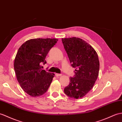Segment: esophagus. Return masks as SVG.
I'll list each match as a JSON object with an SVG mask.
<instances>
[{
    "label": "esophagus",
    "instance_id": "esophagus-1",
    "mask_svg": "<svg viewBox=\"0 0 122 122\" xmlns=\"http://www.w3.org/2000/svg\"><path fill=\"white\" fill-rule=\"evenodd\" d=\"M55 75H56V77H59V76H61L62 75V74H58V73H56Z\"/></svg>",
    "mask_w": 122,
    "mask_h": 122
}]
</instances>
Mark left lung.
I'll return each instance as SVG.
<instances>
[{
  "label": "left lung",
  "instance_id": "8db88e82",
  "mask_svg": "<svg viewBox=\"0 0 122 122\" xmlns=\"http://www.w3.org/2000/svg\"><path fill=\"white\" fill-rule=\"evenodd\" d=\"M62 43L71 66L75 69L74 77H70V84L64 93L72 98L84 97L91 90L98 78L99 61L95 50L81 38H62Z\"/></svg>",
  "mask_w": 122,
  "mask_h": 122
}]
</instances>
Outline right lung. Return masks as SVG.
<instances>
[{"label":"right lung","instance_id":"add662e5","mask_svg":"<svg viewBox=\"0 0 122 122\" xmlns=\"http://www.w3.org/2000/svg\"><path fill=\"white\" fill-rule=\"evenodd\" d=\"M58 41L56 38L31 39L19 48L14 62V69L20 85L28 95L39 97L46 92L54 73L41 69L47 62L48 52Z\"/></svg>","mask_w":122,"mask_h":122}]
</instances>
